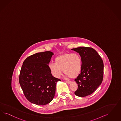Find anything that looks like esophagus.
I'll return each instance as SVG.
<instances>
[{"mask_svg":"<svg viewBox=\"0 0 121 121\" xmlns=\"http://www.w3.org/2000/svg\"><path fill=\"white\" fill-rule=\"evenodd\" d=\"M66 82L67 83H68V84H69V83H71V81H66Z\"/></svg>","mask_w":121,"mask_h":121,"instance_id":"obj_1","label":"esophagus"}]
</instances>
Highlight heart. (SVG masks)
<instances>
[{"instance_id": "obj_1", "label": "heart", "mask_w": 121, "mask_h": 121, "mask_svg": "<svg viewBox=\"0 0 121 121\" xmlns=\"http://www.w3.org/2000/svg\"><path fill=\"white\" fill-rule=\"evenodd\" d=\"M82 60L81 56L77 53L65 54L58 56L54 59V63L49 65L51 75L59 78L63 70L66 77L75 78L79 75L81 70Z\"/></svg>"}]
</instances>
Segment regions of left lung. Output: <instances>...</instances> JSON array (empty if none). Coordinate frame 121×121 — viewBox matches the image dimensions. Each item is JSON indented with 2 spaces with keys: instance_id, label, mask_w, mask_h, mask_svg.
Returning <instances> with one entry per match:
<instances>
[{
  "instance_id": "1",
  "label": "left lung",
  "mask_w": 121,
  "mask_h": 121,
  "mask_svg": "<svg viewBox=\"0 0 121 121\" xmlns=\"http://www.w3.org/2000/svg\"><path fill=\"white\" fill-rule=\"evenodd\" d=\"M79 54L82 60L81 73L75 81L78 88L75 95L84 97L95 92L102 83L104 63L97 52L91 47L81 46L71 49Z\"/></svg>"
}]
</instances>
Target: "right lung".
Returning a JSON list of instances; mask_svg holds the SVG:
<instances>
[{
	"label": "right lung",
	"mask_w": 121,
	"mask_h": 121,
	"mask_svg": "<svg viewBox=\"0 0 121 121\" xmlns=\"http://www.w3.org/2000/svg\"><path fill=\"white\" fill-rule=\"evenodd\" d=\"M54 54L45 51L25 59L21 67L19 83L25 97L34 104L43 105L52 100L56 85L61 80L51 75L48 65Z\"/></svg>",
	"instance_id": "1"
}]
</instances>
